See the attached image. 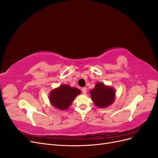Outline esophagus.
<instances>
[{"instance_id":"34e87169","label":"esophagus","mask_w":158,"mask_h":158,"mask_svg":"<svg viewBox=\"0 0 158 158\" xmlns=\"http://www.w3.org/2000/svg\"><path fill=\"white\" fill-rule=\"evenodd\" d=\"M82 93L83 94H86V92H87V88H82Z\"/></svg>"}]
</instances>
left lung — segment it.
<instances>
[{"label":"left lung","mask_w":158,"mask_h":158,"mask_svg":"<svg viewBox=\"0 0 158 158\" xmlns=\"http://www.w3.org/2000/svg\"><path fill=\"white\" fill-rule=\"evenodd\" d=\"M91 99L98 107L105 108L111 105L115 98L114 89L103 83L98 82L94 89L90 91Z\"/></svg>","instance_id":"8db88e82"}]
</instances>
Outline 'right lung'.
Instances as JSON below:
<instances>
[{"label":"right lung","instance_id":"right-lung-1","mask_svg":"<svg viewBox=\"0 0 158 158\" xmlns=\"http://www.w3.org/2000/svg\"><path fill=\"white\" fill-rule=\"evenodd\" d=\"M81 91L69 85L62 84L59 88L52 89L49 94V101L52 106L60 110L67 109Z\"/></svg>","mask_w":158,"mask_h":158}]
</instances>
